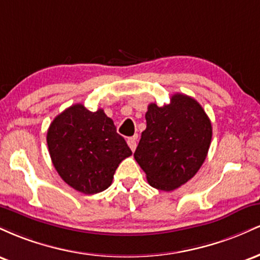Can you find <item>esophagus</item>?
I'll return each mask as SVG.
<instances>
[{"label": "esophagus", "mask_w": 260, "mask_h": 260, "mask_svg": "<svg viewBox=\"0 0 260 260\" xmlns=\"http://www.w3.org/2000/svg\"><path fill=\"white\" fill-rule=\"evenodd\" d=\"M127 143H128V145H129V148L132 149V151L136 150V148H137V138H136V137H131V138H128Z\"/></svg>", "instance_id": "obj_1"}]
</instances>
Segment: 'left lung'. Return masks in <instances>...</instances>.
I'll use <instances>...</instances> for the list:
<instances>
[{
    "label": "left lung",
    "mask_w": 260,
    "mask_h": 260,
    "mask_svg": "<svg viewBox=\"0 0 260 260\" xmlns=\"http://www.w3.org/2000/svg\"><path fill=\"white\" fill-rule=\"evenodd\" d=\"M145 120L134 159L151 187L170 192L201 169L210 147L211 122L198 101L178 92L168 105L150 104Z\"/></svg>",
    "instance_id": "left-lung-1"
}]
</instances>
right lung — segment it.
Listing matches in <instances>:
<instances>
[{
  "instance_id": "obj_1",
  "label": "right lung",
  "mask_w": 260,
  "mask_h": 260,
  "mask_svg": "<svg viewBox=\"0 0 260 260\" xmlns=\"http://www.w3.org/2000/svg\"><path fill=\"white\" fill-rule=\"evenodd\" d=\"M46 140L56 171L68 186L84 194L111 186L121 161L132 155L104 110L91 112L82 104L56 116Z\"/></svg>"
}]
</instances>
